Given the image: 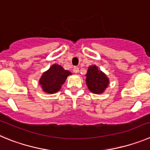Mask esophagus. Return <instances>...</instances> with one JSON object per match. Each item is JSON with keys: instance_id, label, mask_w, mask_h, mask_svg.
Listing matches in <instances>:
<instances>
[{"instance_id": "1", "label": "esophagus", "mask_w": 150, "mask_h": 150, "mask_svg": "<svg viewBox=\"0 0 150 150\" xmlns=\"http://www.w3.org/2000/svg\"><path fill=\"white\" fill-rule=\"evenodd\" d=\"M73 72H75V73H78V72H79V68H78V67H73Z\"/></svg>"}]
</instances>
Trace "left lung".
I'll list each match as a JSON object with an SVG mask.
<instances>
[{
    "label": "left lung",
    "instance_id": "8db88e82",
    "mask_svg": "<svg viewBox=\"0 0 150 150\" xmlns=\"http://www.w3.org/2000/svg\"><path fill=\"white\" fill-rule=\"evenodd\" d=\"M86 83L88 89L93 93H102L109 84V79L96 66L88 68L86 75Z\"/></svg>",
    "mask_w": 150,
    "mask_h": 150
}]
</instances>
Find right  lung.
<instances>
[{"instance_id": "right-lung-1", "label": "right lung", "mask_w": 150, "mask_h": 150, "mask_svg": "<svg viewBox=\"0 0 150 150\" xmlns=\"http://www.w3.org/2000/svg\"><path fill=\"white\" fill-rule=\"evenodd\" d=\"M71 74L61 66L54 64L42 74L39 82L43 91L47 93H54L60 90L67 78Z\"/></svg>"}]
</instances>
